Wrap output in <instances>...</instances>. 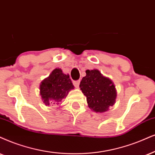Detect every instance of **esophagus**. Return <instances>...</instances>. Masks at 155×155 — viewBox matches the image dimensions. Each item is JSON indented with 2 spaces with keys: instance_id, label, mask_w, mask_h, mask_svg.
I'll use <instances>...</instances> for the list:
<instances>
[{
  "instance_id": "esophagus-1",
  "label": "esophagus",
  "mask_w": 155,
  "mask_h": 155,
  "mask_svg": "<svg viewBox=\"0 0 155 155\" xmlns=\"http://www.w3.org/2000/svg\"><path fill=\"white\" fill-rule=\"evenodd\" d=\"M73 84L74 85V87L76 88H79V84H80V80H77V81H74Z\"/></svg>"
}]
</instances>
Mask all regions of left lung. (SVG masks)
<instances>
[{"label":"left lung","instance_id":"left-lung-1","mask_svg":"<svg viewBox=\"0 0 155 155\" xmlns=\"http://www.w3.org/2000/svg\"><path fill=\"white\" fill-rule=\"evenodd\" d=\"M79 87L87 97L89 107L96 112H104L114 105L117 97L115 87L97 69L87 70Z\"/></svg>","mask_w":155,"mask_h":155}]
</instances>
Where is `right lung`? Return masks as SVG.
Instances as JSON below:
<instances>
[{
	"instance_id": "add662e5",
	"label": "right lung",
	"mask_w": 155,
	"mask_h": 155,
	"mask_svg": "<svg viewBox=\"0 0 155 155\" xmlns=\"http://www.w3.org/2000/svg\"><path fill=\"white\" fill-rule=\"evenodd\" d=\"M74 89L69 76L63 74L61 69L56 68L40 85V94L45 104H59L68 91Z\"/></svg>"
}]
</instances>
